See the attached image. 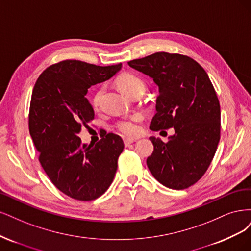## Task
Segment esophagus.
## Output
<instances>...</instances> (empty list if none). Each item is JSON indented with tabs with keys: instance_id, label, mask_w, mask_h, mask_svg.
<instances>
[{
	"instance_id": "obj_1",
	"label": "esophagus",
	"mask_w": 251,
	"mask_h": 251,
	"mask_svg": "<svg viewBox=\"0 0 251 251\" xmlns=\"http://www.w3.org/2000/svg\"><path fill=\"white\" fill-rule=\"evenodd\" d=\"M134 142H135V141L132 140V139H126V140L124 141V144H125V146H129V145L134 143Z\"/></svg>"
}]
</instances>
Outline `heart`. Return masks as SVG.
<instances>
[{
  "label": "heart",
  "mask_w": 251,
  "mask_h": 251,
  "mask_svg": "<svg viewBox=\"0 0 251 251\" xmlns=\"http://www.w3.org/2000/svg\"><path fill=\"white\" fill-rule=\"evenodd\" d=\"M117 85L126 96H131L135 93H144L145 91V83L143 80L131 73H125L117 79ZM104 94V88H100L97 92L93 98V106L95 109L99 107V104L101 101L102 96ZM142 121L141 115H134L130 119H127L124 121H121L118 123L117 127L126 136H135L140 133L141 127L140 122Z\"/></svg>",
  "instance_id": "obj_1"
}]
</instances>
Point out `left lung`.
I'll return each instance as SVG.
<instances>
[{"label": "left lung", "instance_id": "obj_1", "mask_svg": "<svg viewBox=\"0 0 251 251\" xmlns=\"http://www.w3.org/2000/svg\"><path fill=\"white\" fill-rule=\"evenodd\" d=\"M128 64L158 86L151 130L175 131L167 143L150 136V172L167 188L187 189L206 172L220 141V104L211 80L197 61L180 54L157 52Z\"/></svg>", "mask_w": 251, "mask_h": 251}]
</instances>
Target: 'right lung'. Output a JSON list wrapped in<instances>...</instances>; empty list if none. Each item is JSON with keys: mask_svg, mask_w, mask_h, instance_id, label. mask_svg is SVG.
I'll return each instance as SVG.
<instances>
[{"mask_svg": "<svg viewBox=\"0 0 251 251\" xmlns=\"http://www.w3.org/2000/svg\"><path fill=\"white\" fill-rule=\"evenodd\" d=\"M121 68L63 60L47 68L32 92L29 131L39 163L55 187L76 200L97 199L114 180L123 140L105 132L96 145H87L78 134L95 118L87 90Z\"/></svg>", "mask_w": 251, "mask_h": 251, "instance_id": "obj_1", "label": "right lung"}]
</instances>
